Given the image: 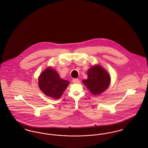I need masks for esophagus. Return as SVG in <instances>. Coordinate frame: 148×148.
<instances>
[{
  "label": "esophagus",
  "mask_w": 148,
  "mask_h": 148,
  "mask_svg": "<svg viewBox=\"0 0 148 148\" xmlns=\"http://www.w3.org/2000/svg\"><path fill=\"white\" fill-rule=\"evenodd\" d=\"M72 82L73 83H79L80 82V81H79V79H73L72 80Z\"/></svg>",
  "instance_id": "1"
}]
</instances>
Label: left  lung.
Returning <instances> with one entry per match:
<instances>
[{"mask_svg":"<svg viewBox=\"0 0 148 148\" xmlns=\"http://www.w3.org/2000/svg\"><path fill=\"white\" fill-rule=\"evenodd\" d=\"M88 78L83 80L86 88L93 95H100L108 88L110 77L108 72L99 65H95L88 69Z\"/></svg>","mask_w":148,"mask_h":148,"instance_id":"left-lung-1","label":"left lung"}]
</instances>
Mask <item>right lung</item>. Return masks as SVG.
I'll return each mask as SVG.
<instances>
[{
  "instance_id": "right-lung-1",
  "label": "right lung",
  "mask_w": 148,
  "mask_h": 148,
  "mask_svg": "<svg viewBox=\"0 0 148 148\" xmlns=\"http://www.w3.org/2000/svg\"><path fill=\"white\" fill-rule=\"evenodd\" d=\"M38 84L40 89L46 96L58 99L67 88L69 82L60 78L55 70L48 68L39 77Z\"/></svg>"
}]
</instances>
